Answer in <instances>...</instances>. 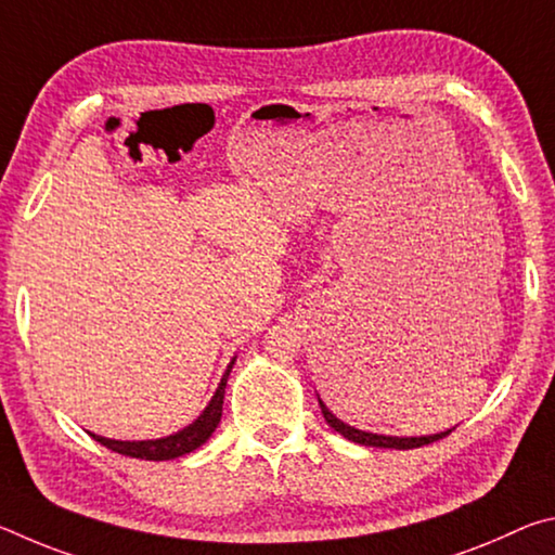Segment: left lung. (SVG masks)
<instances>
[{
  "mask_svg": "<svg viewBox=\"0 0 555 555\" xmlns=\"http://www.w3.org/2000/svg\"><path fill=\"white\" fill-rule=\"evenodd\" d=\"M318 403H321V411H323V418L327 421V426L335 428L337 434L343 438L352 440V443H360V446H370V448H397V450H411V448H421V446H428V443H436V440L446 438L448 434H453V428L448 430H440V434H430V436H384V434H370V430H360L350 424H345L335 416V413L325 406L323 399L318 397Z\"/></svg>",
  "mask_w": 555,
  "mask_h": 555,
  "instance_id": "obj_1",
  "label": "left lung"
}]
</instances>
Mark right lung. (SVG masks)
Masks as SVG:
<instances>
[{"mask_svg":"<svg viewBox=\"0 0 555 555\" xmlns=\"http://www.w3.org/2000/svg\"><path fill=\"white\" fill-rule=\"evenodd\" d=\"M237 357H232L228 370H224L222 379L215 389L212 399L208 401V406L203 409V413L193 424L183 426L181 430H176L171 436L164 438H152V440H115V438H105L98 434H90L109 450H115L119 455H129V457H139V460H173L181 457L185 453H193L195 448H201L205 440L212 436V430L218 428L220 416H222V401H224V387H228V377L232 372V364Z\"/></svg>","mask_w":555,"mask_h":555,"instance_id":"right-lung-1","label":"right lung"}]
</instances>
